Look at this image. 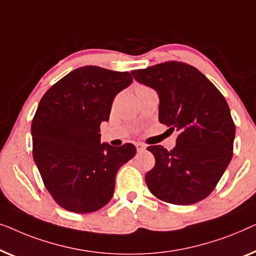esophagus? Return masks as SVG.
<instances>
[{
	"label": "esophagus",
	"instance_id": "obj_1",
	"mask_svg": "<svg viewBox=\"0 0 256 256\" xmlns=\"http://www.w3.org/2000/svg\"><path fill=\"white\" fill-rule=\"evenodd\" d=\"M136 150H138V152H142V150H146V146L142 142H136Z\"/></svg>",
	"mask_w": 256,
	"mask_h": 256
}]
</instances>
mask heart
<instances>
[{
	"instance_id": "obj_1",
	"label": "heart",
	"mask_w": 256,
	"mask_h": 256,
	"mask_svg": "<svg viewBox=\"0 0 256 256\" xmlns=\"http://www.w3.org/2000/svg\"><path fill=\"white\" fill-rule=\"evenodd\" d=\"M144 88H146V87H144V86H139V87H138V88H136V92H138V90H140V89H144Z\"/></svg>"
}]
</instances>
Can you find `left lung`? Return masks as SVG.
<instances>
[{
    "label": "left lung",
    "mask_w": 256,
    "mask_h": 256,
    "mask_svg": "<svg viewBox=\"0 0 256 256\" xmlns=\"http://www.w3.org/2000/svg\"><path fill=\"white\" fill-rule=\"evenodd\" d=\"M159 96V120L178 132L176 146L147 147L156 166L145 176L150 192L176 205L206 198L233 156L236 125L222 92L197 68L167 61L131 72Z\"/></svg>",
    "instance_id": "obj_1"
}]
</instances>
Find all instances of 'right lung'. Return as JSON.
Instances as JSON below:
<instances>
[{
	"label": "right lung",
	"instance_id": "add662e5",
	"mask_svg": "<svg viewBox=\"0 0 256 256\" xmlns=\"http://www.w3.org/2000/svg\"><path fill=\"white\" fill-rule=\"evenodd\" d=\"M128 72L84 66L53 84L32 120V153L42 182L61 208L75 214L112 198L118 169L136 156L132 144H100L114 98L132 84Z\"/></svg>",
	"mask_w": 256,
	"mask_h": 256
}]
</instances>
